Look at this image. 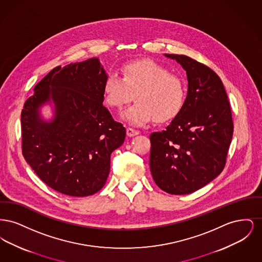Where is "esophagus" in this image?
I'll return each mask as SVG.
<instances>
[{"label":"esophagus","instance_id":"34e87169","mask_svg":"<svg viewBox=\"0 0 262 262\" xmlns=\"http://www.w3.org/2000/svg\"><path fill=\"white\" fill-rule=\"evenodd\" d=\"M138 134H139V133H138L137 130H136V129H134V128H130V127H127V128H126V135H127V137H136Z\"/></svg>","mask_w":262,"mask_h":262}]
</instances>
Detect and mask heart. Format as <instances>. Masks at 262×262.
Listing matches in <instances>:
<instances>
[{"mask_svg": "<svg viewBox=\"0 0 262 262\" xmlns=\"http://www.w3.org/2000/svg\"><path fill=\"white\" fill-rule=\"evenodd\" d=\"M123 119L130 125H146L152 120L162 123L173 119L180 112L185 90L181 79L161 64L153 61H139L125 64L123 77L110 73L104 82L106 103L122 110L132 100Z\"/></svg>", "mask_w": 262, "mask_h": 262, "instance_id": "obj_1", "label": "heart"}]
</instances>
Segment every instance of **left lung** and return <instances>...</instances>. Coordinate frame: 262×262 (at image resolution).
<instances>
[{
    "label": "left lung",
    "instance_id": "obj_1",
    "mask_svg": "<svg viewBox=\"0 0 262 262\" xmlns=\"http://www.w3.org/2000/svg\"><path fill=\"white\" fill-rule=\"evenodd\" d=\"M187 72L186 100L170 125L150 135V171L171 194H188L223 171L234 125L220 77L185 55L164 54Z\"/></svg>",
    "mask_w": 262,
    "mask_h": 262
}]
</instances>
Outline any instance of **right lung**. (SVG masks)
<instances>
[{
  "label": "right lung",
  "instance_id": "add662e5",
  "mask_svg": "<svg viewBox=\"0 0 262 262\" xmlns=\"http://www.w3.org/2000/svg\"><path fill=\"white\" fill-rule=\"evenodd\" d=\"M107 74L98 58L53 69L34 88L21 112L23 154L51 188L88 196L104 187L110 157L125 141V128L103 106ZM53 103L46 121L40 108Z\"/></svg>",
  "mask_w": 262,
  "mask_h": 262
}]
</instances>
